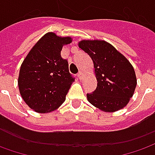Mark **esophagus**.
Wrapping results in <instances>:
<instances>
[{
  "instance_id": "esophagus-1",
  "label": "esophagus",
  "mask_w": 155,
  "mask_h": 155,
  "mask_svg": "<svg viewBox=\"0 0 155 155\" xmlns=\"http://www.w3.org/2000/svg\"><path fill=\"white\" fill-rule=\"evenodd\" d=\"M83 75H84V74H83V72H82V71H79V73L77 74V76L79 79H82Z\"/></svg>"
}]
</instances>
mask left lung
<instances>
[{
    "instance_id": "8db88e82",
    "label": "left lung",
    "mask_w": 155,
    "mask_h": 155,
    "mask_svg": "<svg viewBox=\"0 0 155 155\" xmlns=\"http://www.w3.org/2000/svg\"><path fill=\"white\" fill-rule=\"evenodd\" d=\"M79 47L93 61L97 86L88 101L106 112L123 108L132 97L137 79L134 69L121 53L104 41H81Z\"/></svg>"
}]
</instances>
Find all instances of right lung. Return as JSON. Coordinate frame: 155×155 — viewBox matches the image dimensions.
<instances>
[{
    "label": "right lung",
    "mask_w": 155,
    "mask_h": 155,
    "mask_svg": "<svg viewBox=\"0 0 155 155\" xmlns=\"http://www.w3.org/2000/svg\"><path fill=\"white\" fill-rule=\"evenodd\" d=\"M70 42V37L46 34L21 65L18 81L20 94L35 112H51L65 101L74 77L69 73L68 60L61 57V51Z\"/></svg>",
    "instance_id": "add662e5"
}]
</instances>
